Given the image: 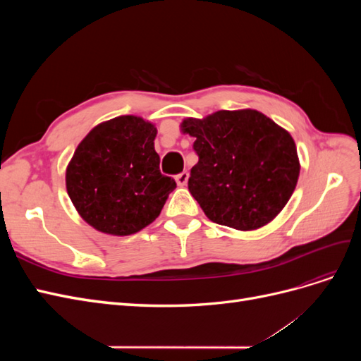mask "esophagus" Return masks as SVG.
I'll use <instances>...</instances> for the list:
<instances>
[{
  "label": "esophagus",
  "mask_w": 361,
  "mask_h": 361,
  "mask_svg": "<svg viewBox=\"0 0 361 361\" xmlns=\"http://www.w3.org/2000/svg\"><path fill=\"white\" fill-rule=\"evenodd\" d=\"M188 178H190L188 171H182L174 179H176V183L179 185V187H185V185H187V182H188Z\"/></svg>",
  "instance_id": "1"
}]
</instances>
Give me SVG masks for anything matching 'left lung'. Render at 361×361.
I'll use <instances>...</instances> for the list:
<instances>
[{"mask_svg": "<svg viewBox=\"0 0 361 361\" xmlns=\"http://www.w3.org/2000/svg\"><path fill=\"white\" fill-rule=\"evenodd\" d=\"M199 162L188 190L211 221L255 231L274 220L297 187L300 161L288 130L256 110L187 118Z\"/></svg>", "mask_w": 361, "mask_h": 361, "instance_id": "left-lung-1", "label": "left lung"}]
</instances>
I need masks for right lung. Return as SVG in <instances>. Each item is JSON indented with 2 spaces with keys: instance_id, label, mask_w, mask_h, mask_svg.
<instances>
[{
  "instance_id": "1",
  "label": "right lung",
  "mask_w": 361,
  "mask_h": 361,
  "mask_svg": "<svg viewBox=\"0 0 361 361\" xmlns=\"http://www.w3.org/2000/svg\"><path fill=\"white\" fill-rule=\"evenodd\" d=\"M157 128L135 116L94 126L76 147L66 170L68 194L96 231L126 236L157 220L174 179L159 170Z\"/></svg>"
}]
</instances>
